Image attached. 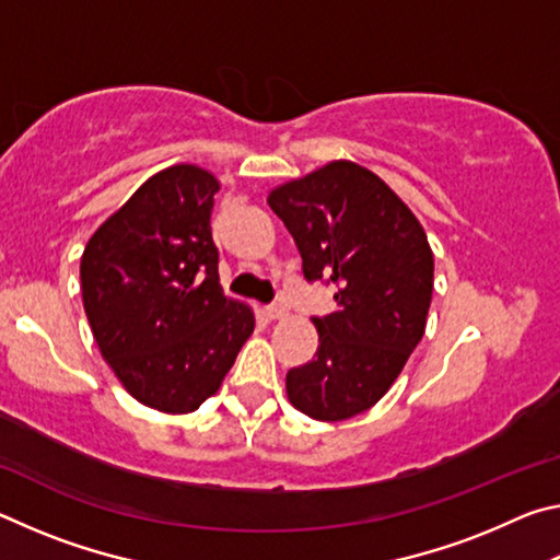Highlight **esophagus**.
<instances>
[{
  "instance_id": "obj_1",
  "label": "esophagus",
  "mask_w": 560,
  "mask_h": 560,
  "mask_svg": "<svg viewBox=\"0 0 560 560\" xmlns=\"http://www.w3.org/2000/svg\"><path fill=\"white\" fill-rule=\"evenodd\" d=\"M287 314H289V311H287V306H281V303H271V306H267V316L271 320H279V318H283Z\"/></svg>"
}]
</instances>
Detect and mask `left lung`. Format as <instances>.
Here are the masks:
<instances>
[{"mask_svg": "<svg viewBox=\"0 0 560 560\" xmlns=\"http://www.w3.org/2000/svg\"><path fill=\"white\" fill-rule=\"evenodd\" d=\"M306 281L334 283L336 308L314 318L316 358L287 373L303 415L338 422L390 390L424 336L434 257L410 207L371 170L334 160L269 192Z\"/></svg>", "mask_w": 560, "mask_h": 560, "instance_id": "8db88e82", "label": "left lung"}]
</instances>
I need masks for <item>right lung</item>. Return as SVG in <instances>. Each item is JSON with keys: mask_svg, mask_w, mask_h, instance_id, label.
<instances>
[{"mask_svg": "<svg viewBox=\"0 0 560 560\" xmlns=\"http://www.w3.org/2000/svg\"><path fill=\"white\" fill-rule=\"evenodd\" d=\"M217 189L197 165L160 170L81 257L83 308L101 355L138 402L167 415L195 412L220 390L254 330V311L220 287Z\"/></svg>", "mask_w": 560, "mask_h": 560, "instance_id": "1", "label": "right lung"}]
</instances>
